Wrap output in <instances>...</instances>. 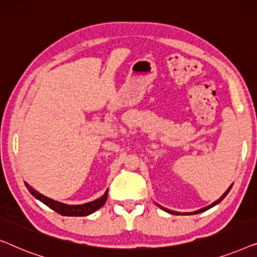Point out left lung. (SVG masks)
I'll return each mask as SVG.
<instances>
[{
    "label": "left lung",
    "mask_w": 257,
    "mask_h": 257,
    "mask_svg": "<svg viewBox=\"0 0 257 257\" xmlns=\"http://www.w3.org/2000/svg\"><path fill=\"white\" fill-rule=\"evenodd\" d=\"M231 187H233V185H231V186H230V187H229V188H228V189H227V191L223 193V195H222V196H221V198H220L219 200H216V201H215V202H213V203H212V205H209V206H207V207H203V208H201V209H199V210H195V212H191V213H179V212H174V210H170V209H167V208H164V207H161V206H159V205H158V206H159L161 209H164V210H165V212H167V213H170V214H174V215H180V214H182V215H193V214H199V213H202V212H205V210H207V209L212 208V207H214V206H216V205H217V203H220L221 201H222V200H223L224 198H226V195L228 194V193H229V191H230V189H231Z\"/></svg>",
    "instance_id": "8db88e82"
}]
</instances>
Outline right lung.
Returning <instances> with one entry per match:
<instances>
[{
    "label": "right lung",
    "instance_id": "right-lung-1",
    "mask_svg": "<svg viewBox=\"0 0 257 257\" xmlns=\"http://www.w3.org/2000/svg\"><path fill=\"white\" fill-rule=\"evenodd\" d=\"M27 186V188L29 189V192L33 194L35 198L37 200H40L41 202H43L44 205H47L49 208H51L55 212H57L58 214L64 216H86L92 214L93 212H96L97 209H99L100 207L104 206V203L106 202L107 199V189L106 192L104 193L103 196L98 198L94 201L87 202V203H83V205H66V203L56 201V200H52L50 198H47L41 193H38L36 189H34L31 186H29L27 182H24Z\"/></svg>",
    "mask_w": 257,
    "mask_h": 257
}]
</instances>
